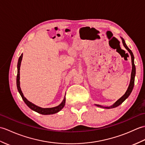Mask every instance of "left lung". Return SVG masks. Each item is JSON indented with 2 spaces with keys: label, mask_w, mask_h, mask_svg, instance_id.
<instances>
[{
  "label": "left lung",
  "mask_w": 145,
  "mask_h": 145,
  "mask_svg": "<svg viewBox=\"0 0 145 145\" xmlns=\"http://www.w3.org/2000/svg\"><path fill=\"white\" fill-rule=\"evenodd\" d=\"M122 40V42H123V44L124 47H125V48L127 49V50L129 52V53L131 55V63H132V70H131V79H130V85L128 86V88L127 89V91L125 92V93L123 95V96L117 100L116 102L114 103L113 105L110 106H101L100 105H95L98 106V107H101V108H107V109H109V108H115L117 107L118 106L120 105L123 101L127 99V98L130 96V95L131 94L132 90H133V88L134 87V84H135V74H136V68H135V63H134V56H133V54L132 53L131 50H130V48H129L127 44H125V42L124 40L123 39L121 38Z\"/></svg>",
  "instance_id": "8db88e82"
}]
</instances>
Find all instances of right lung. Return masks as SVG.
<instances>
[{"mask_svg": "<svg viewBox=\"0 0 145 145\" xmlns=\"http://www.w3.org/2000/svg\"><path fill=\"white\" fill-rule=\"evenodd\" d=\"M22 57H23V54H22L18 60L17 87L18 89V91L20 95V96L22 97L23 100L24 101V102L25 103V104L30 108V109H32V110L35 111V112H37L39 113H40L42 115H52V114H55L58 112H60V111L64 107L65 104V98H64L62 102H61L58 106L53 107V108H41L40 106H37L35 105L32 103V102H30V101H29V100H27V98L24 96V94L22 93V91L21 88L20 87V67L22 60Z\"/></svg>", "mask_w": 145, "mask_h": 145, "instance_id": "add662e5", "label": "right lung"}]
</instances>
